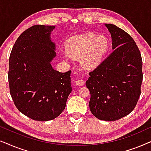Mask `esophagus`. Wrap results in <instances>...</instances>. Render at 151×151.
<instances>
[{
	"label": "esophagus",
	"mask_w": 151,
	"mask_h": 151,
	"mask_svg": "<svg viewBox=\"0 0 151 151\" xmlns=\"http://www.w3.org/2000/svg\"><path fill=\"white\" fill-rule=\"evenodd\" d=\"M75 83L77 86H82L84 85V83H85V81H83V80H77V81H75Z\"/></svg>",
	"instance_id": "obj_1"
}]
</instances>
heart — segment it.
<instances>
[{
	"label": "heart",
	"mask_w": 151,
	"mask_h": 151,
	"mask_svg": "<svg viewBox=\"0 0 151 151\" xmlns=\"http://www.w3.org/2000/svg\"><path fill=\"white\" fill-rule=\"evenodd\" d=\"M109 48V41L104 35L89 33L77 36L68 41L67 49L61 50L65 60L80 59L86 70H93L100 65Z\"/></svg>",
	"instance_id": "obj_1"
}]
</instances>
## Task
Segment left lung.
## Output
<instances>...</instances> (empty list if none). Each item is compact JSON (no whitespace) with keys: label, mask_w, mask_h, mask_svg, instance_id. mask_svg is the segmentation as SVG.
<instances>
[{"label":"left lung","mask_w":151,"mask_h":151,"mask_svg":"<svg viewBox=\"0 0 151 151\" xmlns=\"http://www.w3.org/2000/svg\"><path fill=\"white\" fill-rule=\"evenodd\" d=\"M113 51L89 73L90 110L97 119L115 121L130 114L137 105L143 79L142 59L135 42L127 32L105 24Z\"/></svg>","instance_id":"obj_1"}]
</instances>
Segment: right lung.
I'll return each mask as SVG.
<instances>
[{"mask_svg": "<svg viewBox=\"0 0 151 151\" xmlns=\"http://www.w3.org/2000/svg\"><path fill=\"white\" fill-rule=\"evenodd\" d=\"M54 25H36L24 31L12 50L9 60V91L16 107L36 121L59 116L72 92L71 71L59 72L50 63L56 57L50 39Z\"/></svg>", "mask_w": 151, "mask_h": 151, "instance_id": "add662e5", "label": "right lung"}]
</instances>
